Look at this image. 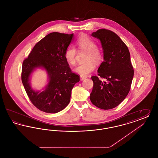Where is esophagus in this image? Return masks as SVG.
<instances>
[{
	"mask_svg": "<svg viewBox=\"0 0 158 158\" xmlns=\"http://www.w3.org/2000/svg\"><path fill=\"white\" fill-rule=\"evenodd\" d=\"M86 77H86V76H81V81L85 80Z\"/></svg>",
	"mask_w": 158,
	"mask_h": 158,
	"instance_id": "obj_1",
	"label": "esophagus"
}]
</instances>
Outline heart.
I'll return each instance as SVG.
<instances>
[{
	"instance_id": "b5f03b06",
	"label": "heart",
	"mask_w": 158,
	"mask_h": 158,
	"mask_svg": "<svg viewBox=\"0 0 158 158\" xmlns=\"http://www.w3.org/2000/svg\"><path fill=\"white\" fill-rule=\"evenodd\" d=\"M76 44L81 50L88 51L86 60L87 61L80 63L75 69L74 71L82 76H86L95 69V64L93 60L96 63H99L102 60V53L98 48L97 43L91 38L86 35H82L77 40ZM76 50L73 45H69L64 52V57L68 63L74 65L76 63Z\"/></svg>"
}]
</instances>
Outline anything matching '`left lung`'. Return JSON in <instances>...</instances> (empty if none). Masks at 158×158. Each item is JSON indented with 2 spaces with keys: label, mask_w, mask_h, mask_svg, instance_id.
Returning a JSON list of instances; mask_svg holds the SVG:
<instances>
[{
  "label": "left lung",
  "mask_w": 158,
  "mask_h": 158,
  "mask_svg": "<svg viewBox=\"0 0 158 158\" xmlns=\"http://www.w3.org/2000/svg\"><path fill=\"white\" fill-rule=\"evenodd\" d=\"M92 36L101 41L104 61L98 68V76L91 77L94 82L90 93L91 102L103 110L116 107L126 98L134 76L127 46L115 33L106 29L93 32Z\"/></svg>",
  "instance_id": "left-lung-1"
}]
</instances>
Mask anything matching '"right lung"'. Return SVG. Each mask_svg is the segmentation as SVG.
I'll return each mask as SVG.
<instances>
[{
    "label": "right lung",
    "instance_id": "1",
    "mask_svg": "<svg viewBox=\"0 0 158 158\" xmlns=\"http://www.w3.org/2000/svg\"><path fill=\"white\" fill-rule=\"evenodd\" d=\"M73 37V34L52 32L38 42L23 61V85L31 102L40 111L57 113L65 108L74 85L80 81L64 57ZM37 68L45 69L49 76V82L42 92L34 90L29 82L30 75Z\"/></svg>",
    "mask_w": 158,
    "mask_h": 158
}]
</instances>
